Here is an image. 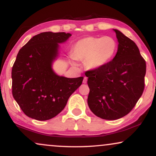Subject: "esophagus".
Masks as SVG:
<instances>
[{
    "label": "esophagus",
    "mask_w": 156,
    "mask_h": 156,
    "mask_svg": "<svg viewBox=\"0 0 156 156\" xmlns=\"http://www.w3.org/2000/svg\"><path fill=\"white\" fill-rule=\"evenodd\" d=\"M87 80H88V78H87V77H84L83 80V83H87Z\"/></svg>",
    "instance_id": "1"
}]
</instances>
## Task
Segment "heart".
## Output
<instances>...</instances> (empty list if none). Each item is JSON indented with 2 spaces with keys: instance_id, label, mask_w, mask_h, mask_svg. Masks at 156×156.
I'll return each mask as SVG.
<instances>
[{
  "instance_id": "1",
  "label": "heart",
  "mask_w": 156,
  "mask_h": 156,
  "mask_svg": "<svg viewBox=\"0 0 156 156\" xmlns=\"http://www.w3.org/2000/svg\"><path fill=\"white\" fill-rule=\"evenodd\" d=\"M117 50L118 43L113 37L88 36L75 43L71 58L84 61L85 66L89 70H97L108 63Z\"/></svg>"
}]
</instances>
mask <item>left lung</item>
I'll return each mask as SVG.
<instances>
[{
    "label": "left lung",
    "instance_id": "obj_1",
    "mask_svg": "<svg viewBox=\"0 0 156 156\" xmlns=\"http://www.w3.org/2000/svg\"><path fill=\"white\" fill-rule=\"evenodd\" d=\"M118 51L103 68L88 70V104L98 117L116 120L130 113L143 94L146 64L136 43L113 29Z\"/></svg>",
    "mask_w": 156,
    "mask_h": 156
}]
</instances>
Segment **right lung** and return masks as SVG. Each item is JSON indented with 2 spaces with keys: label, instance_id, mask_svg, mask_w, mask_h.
<instances>
[{
  "label": "right lung",
  "instance_id": "obj_1",
  "mask_svg": "<svg viewBox=\"0 0 156 156\" xmlns=\"http://www.w3.org/2000/svg\"><path fill=\"white\" fill-rule=\"evenodd\" d=\"M70 33L44 32L33 36L18 52L11 73L12 93L29 118L47 120L63 111L83 77L59 76L52 64L58 55V43Z\"/></svg>",
  "mask_w": 156,
  "mask_h": 156
}]
</instances>
